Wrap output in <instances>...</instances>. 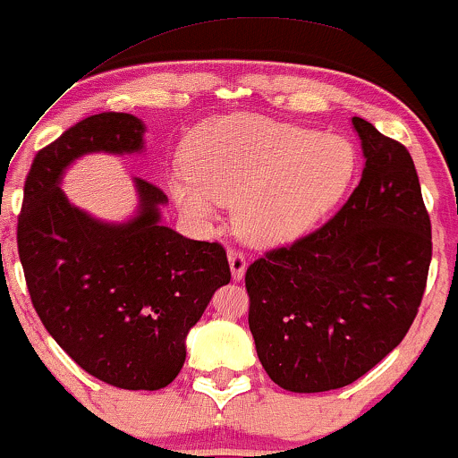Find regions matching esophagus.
Returning <instances> with one entry per match:
<instances>
[{"label": "esophagus", "mask_w": 458, "mask_h": 458, "mask_svg": "<svg viewBox=\"0 0 458 458\" xmlns=\"http://www.w3.org/2000/svg\"><path fill=\"white\" fill-rule=\"evenodd\" d=\"M229 266H231V276H233V281H242V276H244V270H246L244 252L238 249H229Z\"/></svg>", "instance_id": "obj_1"}]
</instances>
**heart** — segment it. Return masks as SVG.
<instances>
[{
    "mask_svg": "<svg viewBox=\"0 0 458 458\" xmlns=\"http://www.w3.org/2000/svg\"><path fill=\"white\" fill-rule=\"evenodd\" d=\"M188 166L171 175V192L188 216L212 220L235 201V225L255 242H284L332 212L356 174L345 137L267 117L206 123L188 149Z\"/></svg>",
    "mask_w": 458,
    "mask_h": 458,
    "instance_id": "1",
    "label": "heart"
}]
</instances>
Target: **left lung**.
<instances>
[{
	"mask_svg": "<svg viewBox=\"0 0 458 458\" xmlns=\"http://www.w3.org/2000/svg\"><path fill=\"white\" fill-rule=\"evenodd\" d=\"M367 165L319 229L246 270L249 327L274 384L326 392L369 373L416 319L433 257L431 218L407 148L353 117Z\"/></svg>",
	"mask_w": 458,
	"mask_h": 458,
	"instance_id": "1",
	"label": "left lung"
}]
</instances>
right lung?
<instances>
[{"label": "right lung", "mask_w": 458, "mask_h": 458, "mask_svg": "<svg viewBox=\"0 0 458 458\" xmlns=\"http://www.w3.org/2000/svg\"><path fill=\"white\" fill-rule=\"evenodd\" d=\"M143 148V123L98 113L36 154L16 223L21 266L38 317L85 373L123 390H160L184 367V338L220 284L227 250L160 225L166 195L137 177L141 212L105 225L72 208L59 175L88 152Z\"/></svg>", "instance_id": "obj_1"}]
</instances>
